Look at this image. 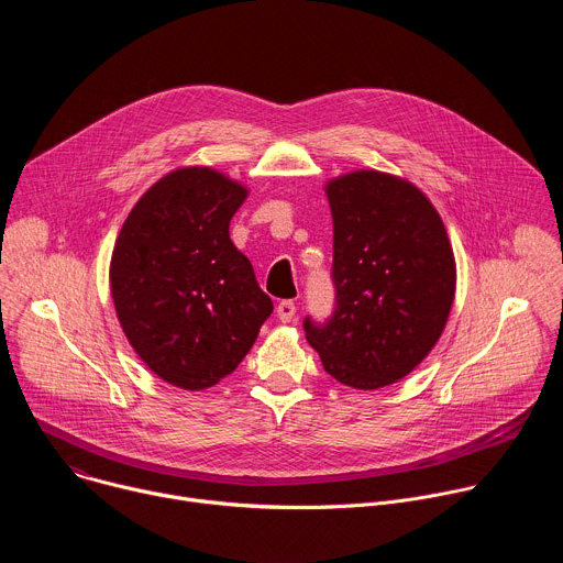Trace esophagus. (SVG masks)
Returning <instances> with one entry per match:
<instances>
[{
	"label": "esophagus",
	"instance_id": "obj_1",
	"mask_svg": "<svg viewBox=\"0 0 563 563\" xmlns=\"http://www.w3.org/2000/svg\"><path fill=\"white\" fill-rule=\"evenodd\" d=\"M276 313H278V318L283 320V323H291L294 316H296V305H294V300H283V302H278Z\"/></svg>",
	"mask_w": 563,
	"mask_h": 563
}]
</instances>
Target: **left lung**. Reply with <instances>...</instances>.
I'll return each instance as SVG.
<instances>
[{
	"label": "left lung",
	"mask_w": 563,
	"mask_h": 563,
	"mask_svg": "<svg viewBox=\"0 0 563 563\" xmlns=\"http://www.w3.org/2000/svg\"><path fill=\"white\" fill-rule=\"evenodd\" d=\"M334 311L302 328L339 383L378 389L408 376L450 316L456 267L441 216L408 180L354 172L328 185Z\"/></svg>",
	"instance_id": "left-lung-1"
}]
</instances>
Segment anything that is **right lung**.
<instances>
[{"label":"right lung","instance_id":"right-lung-1","mask_svg":"<svg viewBox=\"0 0 563 563\" xmlns=\"http://www.w3.org/2000/svg\"><path fill=\"white\" fill-rule=\"evenodd\" d=\"M247 189L209 167L157 180L131 209L111 258V294L135 354L159 378L207 389L247 356L274 311L229 238Z\"/></svg>","mask_w":563,"mask_h":563}]
</instances>
